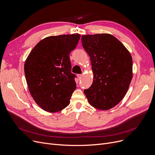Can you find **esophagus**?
<instances>
[{
	"instance_id": "esophagus-1",
	"label": "esophagus",
	"mask_w": 155,
	"mask_h": 155,
	"mask_svg": "<svg viewBox=\"0 0 155 155\" xmlns=\"http://www.w3.org/2000/svg\"><path fill=\"white\" fill-rule=\"evenodd\" d=\"M77 78H78V80H80L81 78H82V75H81V74H77Z\"/></svg>"
}]
</instances>
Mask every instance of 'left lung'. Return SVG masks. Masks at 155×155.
Segmentation results:
<instances>
[{
    "mask_svg": "<svg viewBox=\"0 0 155 155\" xmlns=\"http://www.w3.org/2000/svg\"><path fill=\"white\" fill-rule=\"evenodd\" d=\"M82 43L91 58L94 73L92 85L84 90L87 100L97 109H112L124 98L131 82V55L110 34L83 35Z\"/></svg>",
    "mask_w": 155,
    "mask_h": 155,
    "instance_id": "left-lung-1",
    "label": "left lung"
}]
</instances>
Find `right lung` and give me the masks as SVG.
<instances>
[{
	"mask_svg": "<svg viewBox=\"0 0 155 155\" xmlns=\"http://www.w3.org/2000/svg\"><path fill=\"white\" fill-rule=\"evenodd\" d=\"M80 38L77 33L46 37L34 47L24 63L29 92L45 111L59 112L70 104L76 89L70 53Z\"/></svg>",
	"mask_w": 155,
	"mask_h": 155,
	"instance_id": "add662e5",
	"label": "right lung"
}]
</instances>
